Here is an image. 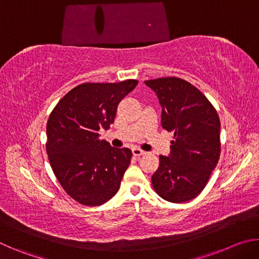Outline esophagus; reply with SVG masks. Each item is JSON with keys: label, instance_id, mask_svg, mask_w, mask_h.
<instances>
[{"label": "esophagus", "instance_id": "obj_1", "mask_svg": "<svg viewBox=\"0 0 259 259\" xmlns=\"http://www.w3.org/2000/svg\"><path fill=\"white\" fill-rule=\"evenodd\" d=\"M133 154L135 156H142L144 154H146V152H144L143 150H140V148H138V147H134L133 148Z\"/></svg>", "mask_w": 259, "mask_h": 259}]
</instances>
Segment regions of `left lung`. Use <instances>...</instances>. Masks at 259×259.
<instances>
[{"label": "left lung", "mask_w": 259, "mask_h": 259, "mask_svg": "<svg viewBox=\"0 0 259 259\" xmlns=\"http://www.w3.org/2000/svg\"><path fill=\"white\" fill-rule=\"evenodd\" d=\"M162 107L161 125L174 131L169 156L160 155L152 185L162 199L182 203L207 185L221 155V121L208 98L179 77L145 81Z\"/></svg>", "instance_id": "left-lung-1"}]
</instances>
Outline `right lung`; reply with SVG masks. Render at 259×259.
Listing matches in <instances>:
<instances>
[{
  "label": "right lung",
  "mask_w": 259,
  "mask_h": 259,
  "mask_svg": "<svg viewBox=\"0 0 259 259\" xmlns=\"http://www.w3.org/2000/svg\"><path fill=\"white\" fill-rule=\"evenodd\" d=\"M137 83H82L52 109L47 123L48 157L61 187L78 203L100 205L119 191L133 153L112 147L98 131L109 128L117 105Z\"/></svg>",
  "instance_id": "right-lung-1"
}]
</instances>
